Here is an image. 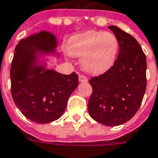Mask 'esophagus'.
Masks as SVG:
<instances>
[{
	"label": "esophagus",
	"instance_id": "34e87169",
	"mask_svg": "<svg viewBox=\"0 0 158 158\" xmlns=\"http://www.w3.org/2000/svg\"><path fill=\"white\" fill-rule=\"evenodd\" d=\"M79 82H88V79H87V77L85 75H79Z\"/></svg>",
	"mask_w": 158,
	"mask_h": 158
}]
</instances>
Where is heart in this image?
Returning <instances> with one entry per match:
<instances>
[{
	"instance_id": "b5f03b06",
	"label": "heart",
	"mask_w": 158,
	"mask_h": 158,
	"mask_svg": "<svg viewBox=\"0 0 158 158\" xmlns=\"http://www.w3.org/2000/svg\"><path fill=\"white\" fill-rule=\"evenodd\" d=\"M66 49L69 55L81 58V67L85 72L99 75L106 73L115 64L119 41L109 31H88L70 37Z\"/></svg>"
}]
</instances>
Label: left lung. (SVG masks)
<instances>
[{
    "mask_svg": "<svg viewBox=\"0 0 158 158\" xmlns=\"http://www.w3.org/2000/svg\"><path fill=\"white\" fill-rule=\"evenodd\" d=\"M119 41L115 64L104 74L89 81L93 89L88 104L89 115L108 127H116L134 116L147 87V58L135 38L110 26Z\"/></svg>",
    "mask_w": 158,
    "mask_h": 158,
    "instance_id": "left-lung-1",
    "label": "left lung"
}]
</instances>
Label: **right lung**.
Masks as SVG:
<instances>
[{
	"label": "right lung",
	"mask_w": 158,
	"mask_h": 158,
	"mask_svg": "<svg viewBox=\"0 0 158 158\" xmlns=\"http://www.w3.org/2000/svg\"><path fill=\"white\" fill-rule=\"evenodd\" d=\"M55 35L41 31L20 41L10 68L11 94L23 115L39 124L61 117L70 94L79 85L78 74L47 69L48 57L59 58Z\"/></svg>",
	"instance_id": "obj_1"
}]
</instances>
